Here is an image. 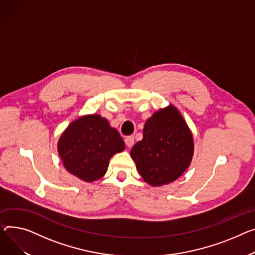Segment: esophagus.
<instances>
[{
    "mask_svg": "<svg viewBox=\"0 0 255 255\" xmlns=\"http://www.w3.org/2000/svg\"><path fill=\"white\" fill-rule=\"evenodd\" d=\"M125 144L127 145V147H132V145L134 144V137L133 136H128L125 138Z\"/></svg>",
    "mask_w": 255,
    "mask_h": 255,
    "instance_id": "34e87169",
    "label": "esophagus"
}]
</instances>
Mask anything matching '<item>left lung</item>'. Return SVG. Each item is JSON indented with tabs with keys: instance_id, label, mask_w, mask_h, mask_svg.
Returning <instances> with one entry per match:
<instances>
[{
	"instance_id": "1",
	"label": "left lung",
	"mask_w": 255,
	"mask_h": 255,
	"mask_svg": "<svg viewBox=\"0 0 255 255\" xmlns=\"http://www.w3.org/2000/svg\"><path fill=\"white\" fill-rule=\"evenodd\" d=\"M142 133L130 156L144 182L156 188L175 181L194 156L193 133L180 112L173 105L160 109L147 119Z\"/></svg>"
}]
</instances>
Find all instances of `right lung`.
<instances>
[{"instance_id": "add662e5", "label": "right lung", "mask_w": 255, "mask_h": 255, "mask_svg": "<svg viewBox=\"0 0 255 255\" xmlns=\"http://www.w3.org/2000/svg\"><path fill=\"white\" fill-rule=\"evenodd\" d=\"M124 149L125 143L117 129L98 114L85 115L71 122L57 142L64 168L86 182L103 177L111 158Z\"/></svg>"}]
</instances>
